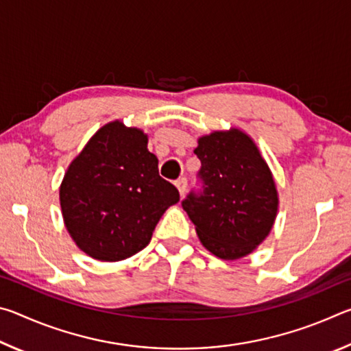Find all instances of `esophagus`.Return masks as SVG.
I'll use <instances>...</instances> for the list:
<instances>
[{
	"mask_svg": "<svg viewBox=\"0 0 351 351\" xmlns=\"http://www.w3.org/2000/svg\"><path fill=\"white\" fill-rule=\"evenodd\" d=\"M175 184H176L178 190H180V195L182 197V195L187 192V180L186 178H181V180H178Z\"/></svg>",
	"mask_w": 351,
	"mask_h": 351,
	"instance_id": "obj_1",
	"label": "esophagus"
}]
</instances>
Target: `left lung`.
<instances>
[{"label":"left lung","mask_w":351,"mask_h":351,"mask_svg":"<svg viewBox=\"0 0 351 351\" xmlns=\"http://www.w3.org/2000/svg\"><path fill=\"white\" fill-rule=\"evenodd\" d=\"M201 192L182 201L203 246L223 260L251 254L274 226L278 195L255 142L239 128L201 136Z\"/></svg>","instance_id":"1"}]
</instances>
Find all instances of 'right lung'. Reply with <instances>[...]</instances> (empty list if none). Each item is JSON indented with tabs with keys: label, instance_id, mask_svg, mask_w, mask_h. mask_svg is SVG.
<instances>
[{
	"label": "right lung",
	"instance_id": "obj_1",
	"mask_svg": "<svg viewBox=\"0 0 351 351\" xmlns=\"http://www.w3.org/2000/svg\"><path fill=\"white\" fill-rule=\"evenodd\" d=\"M139 128L114 121L97 130L74 158L60 186L69 235L90 257L125 260L152 240L180 192L159 176L158 158Z\"/></svg>",
	"mask_w": 351,
	"mask_h": 351
}]
</instances>
